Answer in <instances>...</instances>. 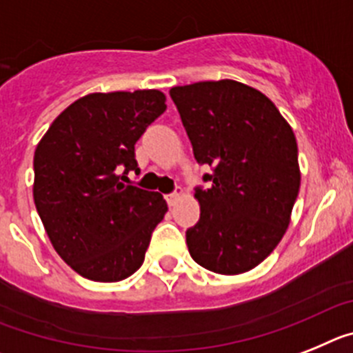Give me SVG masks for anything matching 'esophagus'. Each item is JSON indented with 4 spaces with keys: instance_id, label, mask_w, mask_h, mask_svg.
I'll return each mask as SVG.
<instances>
[{
    "instance_id": "obj_1",
    "label": "esophagus",
    "mask_w": 353,
    "mask_h": 353,
    "mask_svg": "<svg viewBox=\"0 0 353 353\" xmlns=\"http://www.w3.org/2000/svg\"><path fill=\"white\" fill-rule=\"evenodd\" d=\"M181 195H183V190H176V192H172V194H168L167 195L168 206H176V202L179 201Z\"/></svg>"
}]
</instances>
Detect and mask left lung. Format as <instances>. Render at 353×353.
<instances>
[{"instance_id": "1", "label": "left lung", "mask_w": 353, "mask_h": 353, "mask_svg": "<svg viewBox=\"0 0 353 353\" xmlns=\"http://www.w3.org/2000/svg\"><path fill=\"white\" fill-rule=\"evenodd\" d=\"M194 156L210 165L195 188L201 219L186 231L194 261L214 274L249 272L290 225L300 188L291 125L256 88L232 79L170 88Z\"/></svg>"}]
</instances>
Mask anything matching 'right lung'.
Wrapping results in <instances>:
<instances>
[{"mask_svg":"<svg viewBox=\"0 0 353 353\" xmlns=\"http://www.w3.org/2000/svg\"><path fill=\"white\" fill-rule=\"evenodd\" d=\"M165 110L159 90L88 94L37 145V211L58 256L81 277L117 283L142 266L167 202L128 174L139 170L134 143Z\"/></svg>","mask_w":353,"mask_h":353,"instance_id":"1","label":"right lung"}]
</instances>
